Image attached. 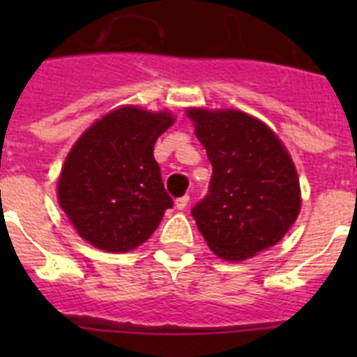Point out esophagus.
Wrapping results in <instances>:
<instances>
[{
  "label": "esophagus",
  "mask_w": 357,
  "mask_h": 357,
  "mask_svg": "<svg viewBox=\"0 0 357 357\" xmlns=\"http://www.w3.org/2000/svg\"><path fill=\"white\" fill-rule=\"evenodd\" d=\"M188 202H189V197H188V195H184V197L176 198V200H175V207L178 211H184L185 207H188Z\"/></svg>",
  "instance_id": "1"
}]
</instances>
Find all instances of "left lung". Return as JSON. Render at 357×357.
Here are the masks:
<instances>
[{
	"mask_svg": "<svg viewBox=\"0 0 357 357\" xmlns=\"http://www.w3.org/2000/svg\"><path fill=\"white\" fill-rule=\"evenodd\" d=\"M213 164L209 193L191 209L222 259L243 261L273 247L301 211L295 164L275 134L239 110H188Z\"/></svg>",
	"mask_w": 357,
	"mask_h": 357,
	"instance_id": "left-lung-1",
	"label": "left lung"
}]
</instances>
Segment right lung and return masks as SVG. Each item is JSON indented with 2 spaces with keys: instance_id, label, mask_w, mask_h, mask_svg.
Segmentation results:
<instances>
[{
  "instance_id": "obj_1",
  "label": "right lung",
  "mask_w": 357,
  "mask_h": 357,
  "mask_svg": "<svg viewBox=\"0 0 357 357\" xmlns=\"http://www.w3.org/2000/svg\"><path fill=\"white\" fill-rule=\"evenodd\" d=\"M173 118L135 107L112 110L71 148L59 178V204L78 234L105 252L146 241L173 200L153 144Z\"/></svg>"
}]
</instances>
